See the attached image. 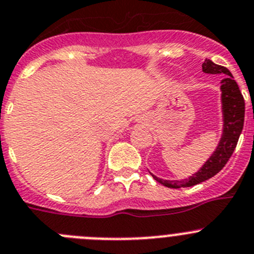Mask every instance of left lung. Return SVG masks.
Segmentation results:
<instances>
[{
    "label": "left lung",
    "mask_w": 254,
    "mask_h": 254,
    "mask_svg": "<svg viewBox=\"0 0 254 254\" xmlns=\"http://www.w3.org/2000/svg\"><path fill=\"white\" fill-rule=\"evenodd\" d=\"M203 72L205 73H224L227 75L220 81V101H222V118H223V129L222 136L219 139L217 148L207 162L200 167L198 172L191 174L190 177L183 181H164L162 178L153 175L158 183L168 187V188H187L193 187L202 182L208 181L209 178L214 177L217 173L223 169L224 165L229 160L238 143L239 135L243 130L245 124V99L239 91L237 82L234 81L231 71L224 66L217 65L212 60L205 59L202 65Z\"/></svg>",
    "instance_id": "1"
}]
</instances>
